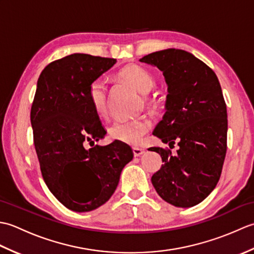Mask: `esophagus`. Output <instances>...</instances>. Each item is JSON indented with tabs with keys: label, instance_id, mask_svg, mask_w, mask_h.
<instances>
[{
	"label": "esophagus",
	"instance_id": "1",
	"mask_svg": "<svg viewBox=\"0 0 254 254\" xmlns=\"http://www.w3.org/2000/svg\"><path fill=\"white\" fill-rule=\"evenodd\" d=\"M133 154H134V157H139V156L144 154V149L139 148V147H134L133 148Z\"/></svg>",
	"mask_w": 254,
	"mask_h": 254
}]
</instances>
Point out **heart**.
Returning a JSON list of instances; mask_svg holds the SVG:
<instances>
[{
    "label": "heart",
    "instance_id": "obj_1",
    "mask_svg": "<svg viewBox=\"0 0 254 254\" xmlns=\"http://www.w3.org/2000/svg\"><path fill=\"white\" fill-rule=\"evenodd\" d=\"M118 77L123 82L131 85L141 94H146L155 84L153 75L146 68L137 65V64H130L124 66L118 73ZM87 97L91 109L94 110L99 118L107 116V89L104 82L100 79H96L91 82ZM150 127V123L146 119H136L131 121H116L109 127V136L122 143L128 145H137L142 142L145 134Z\"/></svg>",
    "mask_w": 254,
    "mask_h": 254
}]
</instances>
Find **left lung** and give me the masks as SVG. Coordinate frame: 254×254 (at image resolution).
<instances>
[{"instance_id":"obj_1","label":"left lung","mask_w":254,"mask_h":254,"mask_svg":"<svg viewBox=\"0 0 254 254\" xmlns=\"http://www.w3.org/2000/svg\"><path fill=\"white\" fill-rule=\"evenodd\" d=\"M139 61L158 67L168 85L166 112L153 132L170 148L150 147L164 165L153 175L159 196L177 207H192L212 192L227 152V108L216 74L191 53L166 49Z\"/></svg>"}]
</instances>
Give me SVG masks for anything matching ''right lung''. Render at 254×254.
Returning a JSON list of instances; mask_svg holds the SVG:
<instances>
[{"instance_id": "right-lung-1", "label": "right lung", "mask_w": 254, "mask_h": 254, "mask_svg": "<svg viewBox=\"0 0 254 254\" xmlns=\"http://www.w3.org/2000/svg\"><path fill=\"white\" fill-rule=\"evenodd\" d=\"M116 62L74 53L48 64L37 82L30 122L41 175L53 195L74 212L105 204L133 158L132 148L119 141L85 148L107 133L89 105L88 87Z\"/></svg>"}]
</instances>
